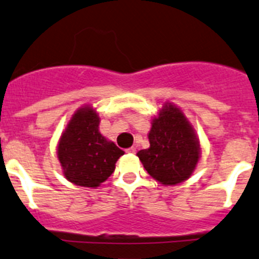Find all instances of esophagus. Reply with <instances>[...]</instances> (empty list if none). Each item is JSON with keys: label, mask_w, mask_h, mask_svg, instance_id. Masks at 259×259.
<instances>
[{"label": "esophagus", "mask_w": 259, "mask_h": 259, "mask_svg": "<svg viewBox=\"0 0 259 259\" xmlns=\"http://www.w3.org/2000/svg\"><path fill=\"white\" fill-rule=\"evenodd\" d=\"M135 152H137V148H134V147H130L126 149V153H130V154H134Z\"/></svg>", "instance_id": "esophagus-1"}]
</instances>
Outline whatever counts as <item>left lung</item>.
<instances>
[{"label": "left lung", "instance_id": "1", "mask_svg": "<svg viewBox=\"0 0 259 259\" xmlns=\"http://www.w3.org/2000/svg\"><path fill=\"white\" fill-rule=\"evenodd\" d=\"M150 147L138 152L147 172L162 185H177L187 180L200 159V143L183 112L164 104L152 121Z\"/></svg>", "mask_w": 259, "mask_h": 259}]
</instances>
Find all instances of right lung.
<instances>
[{"instance_id":"add662e5","label":"right lung","mask_w":259,"mask_h":259,"mask_svg":"<svg viewBox=\"0 0 259 259\" xmlns=\"http://www.w3.org/2000/svg\"><path fill=\"white\" fill-rule=\"evenodd\" d=\"M100 117L91 106L74 112L63 132L57 154L64 177L83 187H99L115 170V163L124 154L115 143L99 132Z\"/></svg>"}]
</instances>
